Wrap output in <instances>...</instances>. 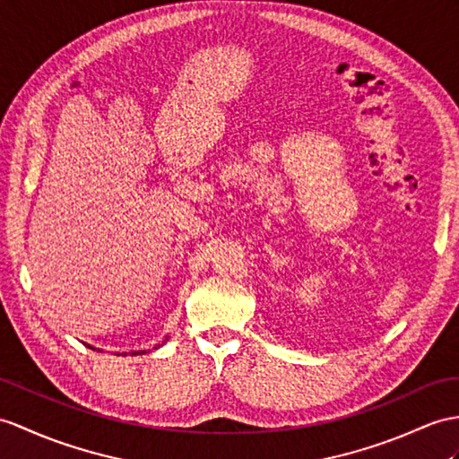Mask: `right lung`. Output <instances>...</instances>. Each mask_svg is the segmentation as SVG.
Returning <instances> with one entry per match:
<instances>
[{"instance_id": "1", "label": "right lung", "mask_w": 459, "mask_h": 459, "mask_svg": "<svg viewBox=\"0 0 459 459\" xmlns=\"http://www.w3.org/2000/svg\"><path fill=\"white\" fill-rule=\"evenodd\" d=\"M165 341H167V337H165ZM158 346H160V344H158ZM158 346H153V349H158ZM143 352H145V351H134L132 354H143Z\"/></svg>"}]
</instances>
